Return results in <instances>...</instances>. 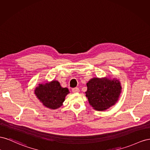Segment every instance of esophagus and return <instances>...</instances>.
Instances as JSON below:
<instances>
[{
	"instance_id": "esophagus-1",
	"label": "esophagus",
	"mask_w": 150,
	"mask_h": 150,
	"mask_svg": "<svg viewBox=\"0 0 150 150\" xmlns=\"http://www.w3.org/2000/svg\"><path fill=\"white\" fill-rule=\"evenodd\" d=\"M72 92H73V93H79L80 92V90L77 87L74 88L72 89Z\"/></svg>"
}]
</instances>
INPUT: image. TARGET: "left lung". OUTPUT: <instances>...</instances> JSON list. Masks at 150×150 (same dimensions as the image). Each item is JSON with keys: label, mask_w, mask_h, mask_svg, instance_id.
<instances>
[{"label": "left lung", "mask_w": 150, "mask_h": 150, "mask_svg": "<svg viewBox=\"0 0 150 150\" xmlns=\"http://www.w3.org/2000/svg\"><path fill=\"white\" fill-rule=\"evenodd\" d=\"M85 92L90 105L93 109L104 111L114 105L122 92L121 82L118 79L110 77H93L87 83Z\"/></svg>", "instance_id": "left-lung-1"}]
</instances>
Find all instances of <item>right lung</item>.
Returning a JSON list of instances; mask_svg holds the SVG:
<instances>
[{"mask_svg":"<svg viewBox=\"0 0 150 150\" xmlns=\"http://www.w3.org/2000/svg\"><path fill=\"white\" fill-rule=\"evenodd\" d=\"M35 94L42 105L50 109H57L63 105L65 97L70 93L67 88L62 87L58 80L38 84Z\"/></svg>","mask_w":150,"mask_h":150,"instance_id":"obj_1","label":"right lung"}]
</instances>
